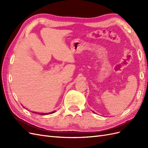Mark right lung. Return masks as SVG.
<instances>
[{
  "label": "right lung",
  "instance_id": "obj_1",
  "mask_svg": "<svg viewBox=\"0 0 148 148\" xmlns=\"http://www.w3.org/2000/svg\"><path fill=\"white\" fill-rule=\"evenodd\" d=\"M53 112H55V111L52 112H51V113H37V112H36V114H39V115H47V114L48 115V114H53ZM35 113H36V112H35Z\"/></svg>",
  "mask_w": 148,
  "mask_h": 148
}]
</instances>
